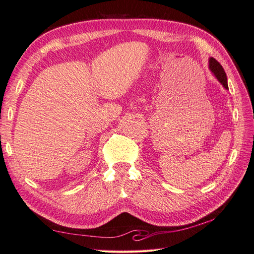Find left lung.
<instances>
[{
	"label": "left lung",
	"instance_id": "left-lung-1",
	"mask_svg": "<svg viewBox=\"0 0 254 254\" xmlns=\"http://www.w3.org/2000/svg\"><path fill=\"white\" fill-rule=\"evenodd\" d=\"M209 66H210V70L215 75V77H216L219 80V82L222 84V86H224L226 89H229L226 72L224 70V67L221 66V64L218 63V61L216 59H214V58H210Z\"/></svg>",
	"mask_w": 254,
	"mask_h": 254
}]
</instances>
